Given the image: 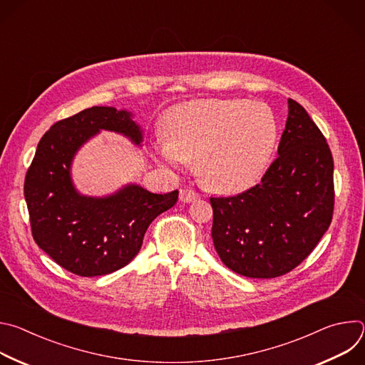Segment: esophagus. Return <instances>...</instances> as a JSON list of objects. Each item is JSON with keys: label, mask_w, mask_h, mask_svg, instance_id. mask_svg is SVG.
<instances>
[{"label": "esophagus", "mask_w": 365, "mask_h": 365, "mask_svg": "<svg viewBox=\"0 0 365 365\" xmlns=\"http://www.w3.org/2000/svg\"><path fill=\"white\" fill-rule=\"evenodd\" d=\"M179 199H180V202L189 203V202L197 200V199H199V195H197L193 189L183 187V189H180V192H179Z\"/></svg>", "instance_id": "esophagus-1"}]
</instances>
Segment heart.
I'll return each instance as SVG.
<instances>
[{
    "label": "heart",
    "instance_id": "b5f03b06",
    "mask_svg": "<svg viewBox=\"0 0 365 365\" xmlns=\"http://www.w3.org/2000/svg\"><path fill=\"white\" fill-rule=\"evenodd\" d=\"M277 140L279 124L266 103L210 98L173 107L154 150L173 169L196 160L197 176L207 187L235 192L262 178Z\"/></svg>",
    "mask_w": 365,
    "mask_h": 365
}]
</instances>
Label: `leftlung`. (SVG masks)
<instances>
[{
    "label": "left lung",
    "mask_w": 365,
    "mask_h": 365,
    "mask_svg": "<svg viewBox=\"0 0 365 365\" xmlns=\"http://www.w3.org/2000/svg\"><path fill=\"white\" fill-rule=\"evenodd\" d=\"M279 158L262 182L230 197H211L212 240L222 263L251 279L289 273L312 252L334 212V160L306 110L287 99Z\"/></svg>",
    "instance_id": "8db88e82"
}]
</instances>
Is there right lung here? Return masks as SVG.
<instances>
[{
    "label": "right lung",
    "instance_id": "right-lung-1",
    "mask_svg": "<svg viewBox=\"0 0 365 365\" xmlns=\"http://www.w3.org/2000/svg\"><path fill=\"white\" fill-rule=\"evenodd\" d=\"M101 131L121 134L138 147L143 143V128L131 111L92 107L50 127L24 182L34 241L61 267L82 277L127 266L140 251L148 225L179 196L178 190L153 193L135 182L102 196L81 193L72 165L78 151Z\"/></svg>",
    "mask_w": 365,
    "mask_h": 365
}]
</instances>
